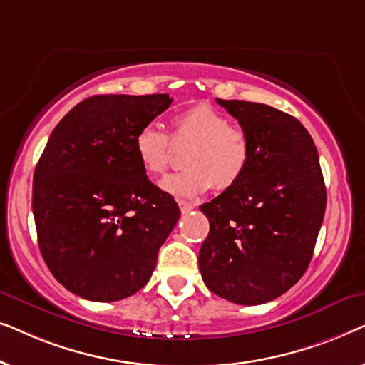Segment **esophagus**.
<instances>
[{
  "label": "esophagus",
  "instance_id": "34e87169",
  "mask_svg": "<svg viewBox=\"0 0 365 365\" xmlns=\"http://www.w3.org/2000/svg\"><path fill=\"white\" fill-rule=\"evenodd\" d=\"M179 207H181L182 214H187V212H191L194 207H196V204L189 202V201H179Z\"/></svg>",
  "mask_w": 365,
  "mask_h": 365
}]
</instances>
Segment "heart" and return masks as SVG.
Listing matches in <instances>:
<instances>
[{"label": "heart", "mask_w": 365, "mask_h": 365, "mask_svg": "<svg viewBox=\"0 0 365 365\" xmlns=\"http://www.w3.org/2000/svg\"><path fill=\"white\" fill-rule=\"evenodd\" d=\"M173 138L191 143L184 156V171L161 181L163 191L176 197H196L212 186L219 191L236 186L251 163V139L244 129L229 124L226 114L207 103L192 104L173 119ZM171 141L156 124L139 128L134 153L141 168L151 176L166 171L171 161Z\"/></svg>", "instance_id": "obj_1"}]
</instances>
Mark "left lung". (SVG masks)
I'll use <instances>...</instances> for the list:
<instances>
[{"instance_id": "obj_1", "label": "left lung", "mask_w": 365, "mask_h": 365, "mask_svg": "<svg viewBox=\"0 0 365 365\" xmlns=\"http://www.w3.org/2000/svg\"><path fill=\"white\" fill-rule=\"evenodd\" d=\"M251 139L236 186L201 206L209 234L199 271L209 291L242 306L287 292L312 259L326 212L319 154L291 114L261 103L216 99Z\"/></svg>"}]
</instances>
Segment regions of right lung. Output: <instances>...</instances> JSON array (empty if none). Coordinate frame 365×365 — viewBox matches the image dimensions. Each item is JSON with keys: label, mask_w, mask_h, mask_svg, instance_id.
I'll use <instances>...</instances> for the list:
<instances>
[{"label": "right lung", "mask_w": 365, "mask_h": 365, "mask_svg": "<svg viewBox=\"0 0 365 365\" xmlns=\"http://www.w3.org/2000/svg\"><path fill=\"white\" fill-rule=\"evenodd\" d=\"M169 94H99L53 129L33 176L38 244L58 282L96 302L146 286L181 211L149 181L134 136L171 106Z\"/></svg>", "instance_id": "add662e5"}]
</instances>
